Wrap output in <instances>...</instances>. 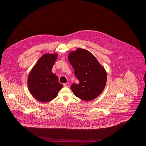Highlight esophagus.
Wrapping results in <instances>:
<instances>
[{
    "instance_id": "obj_1",
    "label": "esophagus",
    "mask_w": 146,
    "mask_h": 146,
    "mask_svg": "<svg viewBox=\"0 0 146 146\" xmlns=\"http://www.w3.org/2000/svg\"><path fill=\"white\" fill-rule=\"evenodd\" d=\"M63 86H64V87H68L69 86V84L67 83H64L63 84Z\"/></svg>"
}]
</instances>
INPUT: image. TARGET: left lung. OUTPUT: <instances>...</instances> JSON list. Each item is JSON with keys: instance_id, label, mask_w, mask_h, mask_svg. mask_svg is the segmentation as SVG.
<instances>
[{"instance_id": "left-lung-1", "label": "left lung", "mask_w": 146, "mask_h": 146, "mask_svg": "<svg viewBox=\"0 0 146 146\" xmlns=\"http://www.w3.org/2000/svg\"><path fill=\"white\" fill-rule=\"evenodd\" d=\"M68 61L79 81L71 86L74 95L86 101L98 97L106 86L107 73L96 58L87 50L78 48L70 53Z\"/></svg>"}]
</instances>
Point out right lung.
Wrapping results in <instances>:
<instances>
[{
    "mask_svg": "<svg viewBox=\"0 0 146 146\" xmlns=\"http://www.w3.org/2000/svg\"><path fill=\"white\" fill-rule=\"evenodd\" d=\"M57 56V53L42 55L29 75V91L36 100L42 102L53 100L62 88L57 76L52 72Z\"/></svg>",
    "mask_w": 146,
    "mask_h": 146,
    "instance_id": "obj_1",
    "label": "right lung"
}]
</instances>
